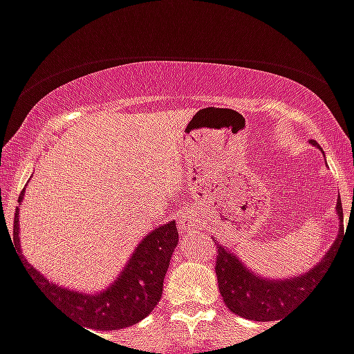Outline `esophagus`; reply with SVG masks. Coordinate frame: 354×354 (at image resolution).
<instances>
[{
  "mask_svg": "<svg viewBox=\"0 0 354 354\" xmlns=\"http://www.w3.org/2000/svg\"><path fill=\"white\" fill-rule=\"evenodd\" d=\"M194 215H192V212L190 210H187V212H183V214H181V217H180V228L181 230H192L196 226V223H194Z\"/></svg>",
  "mask_w": 354,
  "mask_h": 354,
  "instance_id": "esophagus-1",
  "label": "esophagus"
}]
</instances>
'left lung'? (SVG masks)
<instances>
[{
  "label": "left lung",
  "instance_id": "1",
  "mask_svg": "<svg viewBox=\"0 0 354 354\" xmlns=\"http://www.w3.org/2000/svg\"><path fill=\"white\" fill-rule=\"evenodd\" d=\"M317 146V142H313ZM337 214L340 219V228L337 241L324 254L317 266L305 272L303 276H296L290 279H269L260 278L253 270L245 269L244 263L236 258V254L230 253L219 245L217 260H215V274L219 283L221 296L224 303L233 313L251 321H278L283 317L288 308L299 303L306 296L310 287L317 283L321 276H324L330 269L333 254L337 253V245L344 236V210L342 203L337 201Z\"/></svg>",
  "mask_w": 354,
  "mask_h": 354
}]
</instances>
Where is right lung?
<instances>
[{"label": "right lung", "instance_id": "1", "mask_svg": "<svg viewBox=\"0 0 354 354\" xmlns=\"http://www.w3.org/2000/svg\"><path fill=\"white\" fill-rule=\"evenodd\" d=\"M23 192L19 203L23 201ZM14 244L17 253H21L19 208H15L14 215ZM176 244L178 228L174 221L149 232L137 245L119 278L106 290L94 296L58 287L37 272L23 254H19V258L30 272V278L44 290L46 297L55 306L66 310L82 328H87V331H110L137 324L155 310L162 297L165 272Z\"/></svg>", "mask_w": 354, "mask_h": 354}]
</instances>
